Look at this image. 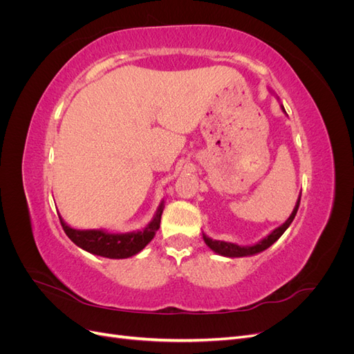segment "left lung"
<instances>
[{"label": "left lung", "instance_id": "8db88e82", "mask_svg": "<svg viewBox=\"0 0 354 354\" xmlns=\"http://www.w3.org/2000/svg\"><path fill=\"white\" fill-rule=\"evenodd\" d=\"M277 100H279V97H277ZM281 109H282L283 113H286L285 108H283L282 104H281ZM299 198H301V195L298 196L295 207H294V209L291 212V216L288 217V220L283 224H281L279 227H276L272 233L267 234L266 238H263L261 241H259V242L254 243V245L243 246V245H238V243H233V242L216 241V239L208 238L205 233H202L203 242H205L216 254L223 255V257H230V259H238V257H250V255H255V254H259V252H263L264 250L269 248V246H272L277 239H279L282 234L285 233V230L289 227V224L292 223V220L295 218V214L298 211V207H299Z\"/></svg>", "mask_w": 354, "mask_h": 354}]
</instances>
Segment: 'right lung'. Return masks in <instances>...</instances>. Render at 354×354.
<instances>
[{"label":"right lung","instance_id":"right-lung-1","mask_svg":"<svg viewBox=\"0 0 354 354\" xmlns=\"http://www.w3.org/2000/svg\"><path fill=\"white\" fill-rule=\"evenodd\" d=\"M164 199L160 201L159 207L155 212L153 218L151 223H147V226L127 233H112L103 229H90V230H78L73 229L65 223L62 217L60 223L62 227L68 234V238L84 251H87L94 255L104 257V259H130V257L140 252L145 246L153 239L156 234L159 224H160V216L164 211Z\"/></svg>","mask_w":354,"mask_h":354}]
</instances>
